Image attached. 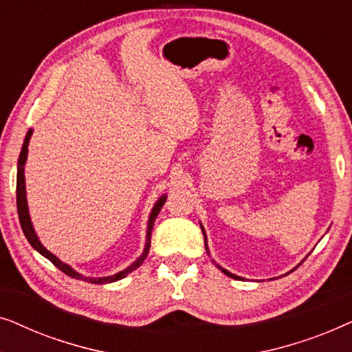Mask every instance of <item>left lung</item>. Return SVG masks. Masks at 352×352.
Instances as JSON below:
<instances>
[{"mask_svg":"<svg viewBox=\"0 0 352 352\" xmlns=\"http://www.w3.org/2000/svg\"><path fill=\"white\" fill-rule=\"evenodd\" d=\"M201 230H204V229H201ZM204 235H205V232H204ZM205 248H206V239H205ZM206 252H208V248H206ZM216 266H218V264H216ZM218 267L226 274V276H229V277H232V278H240V277H237V276H234V274H230L229 271H226V269H223L221 266H218Z\"/></svg>","mask_w":352,"mask_h":352,"instance_id":"left-lung-1","label":"left lung"}]
</instances>
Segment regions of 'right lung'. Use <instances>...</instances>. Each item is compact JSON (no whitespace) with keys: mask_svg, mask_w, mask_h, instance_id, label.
Instances as JSON below:
<instances>
[{"mask_svg":"<svg viewBox=\"0 0 352 352\" xmlns=\"http://www.w3.org/2000/svg\"><path fill=\"white\" fill-rule=\"evenodd\" d=\"M30 136H32V129H28L27 136H25V141H23V146H22V151H21V155H19V162H17V190H16V195H17V213H19V221H21V226H22V230L23 234H25V237L28 242L33 248L36 250V252H40L43 256L50 259V261L54 264L57 269H60L62 272L67 274L69 277H74V278H80V280H86V282H91V283H110V282H115V280H120V278H123L124 276H128L129 272H133L134 269L141 266L144 263V259H146L147 253H148V248H151V235H152V228H153V221L160 213L163 204L166 201V197L163 195L160 200L157 201L155 206H153L152 213H151V218H148V228H147V243H146V248H144V252L141 256H139L136 261H134L131 266L124 269V271L115 274V276H110V277H100V278H91V277H83L80 276L78 272H75L74 269L70 266H67L60 261V259H57L54 254L47 252V250L43 247L40 243V240H38L35 230L32 228V221H30V216H28V206H27V199H25V176H23V165H25L27 162V152H28V141H30Z\"/></svg>","mask_w":352,"mask_h":352,"instance_id":"add662e5","label":"right lung"}]
</instances>
